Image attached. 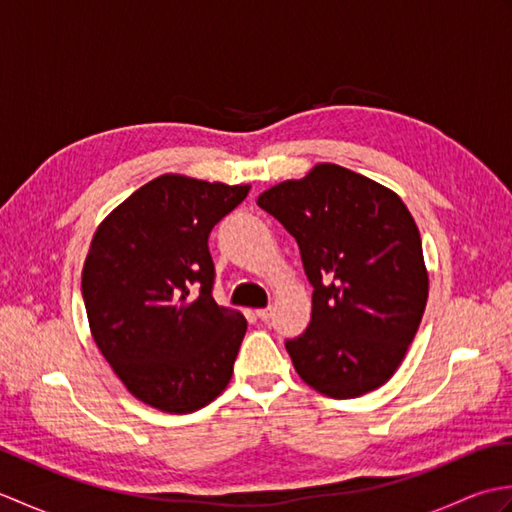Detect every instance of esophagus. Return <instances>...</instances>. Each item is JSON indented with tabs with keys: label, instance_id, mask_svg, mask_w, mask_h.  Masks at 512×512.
<instances>
[{
	"label": "esophagus",
	"instance_id": "obj_1",
	"mask_svg": "<svg viewBox=\"0 0 512 512\" xmlns=\"http://www.w3.org/2000/svg\"><path fill=\"white\" fill-rule=\"evenodd\" d=\"M255 314H257V319L270 321V319H273V308H262V310H257Z\"/></svg>",
	"mask_w": 512,
	"mask_h": 512
}]
</instances>
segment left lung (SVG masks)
<instances>
[{
  "instance_id": "1",
  "label": "left lung",
  "mask_w": 512,
  "mask_h": 512,
  "mask_svg": "<svg viewBox=\"0 0 512 512\" xmlns=\"http://www.w3.org/2000/svg\"><path fill=\"white\" fill-rule=\"evenodd\" d=\"M257 204L297 239L312 284L308 330L286 350L319 394L356 398L394 376L429 297L420 231L398 195L332 162Z\"/></svg>"
}]
</instances>
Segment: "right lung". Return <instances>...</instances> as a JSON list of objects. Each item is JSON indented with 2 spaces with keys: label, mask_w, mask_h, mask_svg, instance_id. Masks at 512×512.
I'll return each instance as SVG.
<instances>
[{
  "label": "right lung",
  "mask_w": 512,
  "mask_h": 512,
  "mask_svg": "<svg viewBox=\"0 0 512 512\" xmlns=\"http://www.w3.org/2000/svg\"><path fill=\"white\" fill-rule=\"evenodd\" d=\"M248 191L165 173L96 228L81 275L92 339L149 407L198 411L233 376L246 319L211 295L209 233Z\"/></svg>",
  "instance_id": "1"
}]
</instances>
